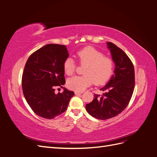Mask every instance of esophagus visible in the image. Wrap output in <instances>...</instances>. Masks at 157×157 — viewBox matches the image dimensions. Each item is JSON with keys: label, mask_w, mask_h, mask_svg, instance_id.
<instances>
[{"label": "esophagus", "mask_w": 157, "mask_h": 157, "mask_svg": "<svg viewBox=\"0 0 157 157\" xmlns=\"http://www.w3.org/2000/svg\"><path fill=\"white\" fill-rule=\"evenodd\" d=\"M82 92H77V91H75V94L76 95L80 94H82Z\"/></svg>", "instance_id": "34e87169"}]
</instances>
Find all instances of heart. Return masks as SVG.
I'll use <instances>...</instances> for the list:
<instances>
[{"mask_svg": "<svg viewBox=\"0 0 157 157\" xmlns=\"http://www.w3.org/2000/svg\"><path fill=\"white\" fill-rule=\"evenodd\" d=\"M77 57L79 64L86 65L83 70V76H76L67 81L68 88L75 91L82 92L92 85L105 84L111 78L114 70V61L105 56L103 52L92 46H87L77 52ZM65 73L71 76L75 73L77 65L71 58H67L63 62Z\"/></svg>", "mask_w": 157, "mask_h": 157, "instance_id": "obj_1", "label": "heart"}]
</instances>
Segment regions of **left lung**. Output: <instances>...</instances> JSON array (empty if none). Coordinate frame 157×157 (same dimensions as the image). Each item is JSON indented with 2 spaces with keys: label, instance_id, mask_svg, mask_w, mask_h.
Here are the masks:
<instances>
[{
  "label": "left lung",
  "instance_id": "left-lung-1",
  "mask_svg": "<svg viewBox=\"0 0 157 157\" xmlns=\"http://www.w3.org/2000/svg\"><path fill=\"white\" fill-rule=\"evenodd\" d=\"M116 67L110 81L101 88L103 96L95 94L92 102L86 105L93 117L106 120L118 115L128 106L135 86L134 67L125 52L112 42H107Z\"/></svg>",
  "mask_w": 157,
  "mask_h": 157
}]
</instances>
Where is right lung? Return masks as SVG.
<instances>
[{"label": "right lung", "mask_w": 157, "mask_h": 157, "mask_svg": "<svg viewBox=\"0 0 157 157\" xmlns=\"http://www.w3.org/2000/svg\"><path fill=\"white\" fill-rule=\"evenodd\" d=\"M69 56L65 45L49 44L29 56L22 75L23 92L35 114L52 119L67 109L74 92L64 88L55 94L56 87L65 83L63 64Z\"/></svg>", "instance_id": "right-lung-1"}]
</instances>
